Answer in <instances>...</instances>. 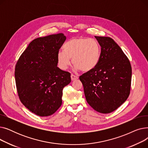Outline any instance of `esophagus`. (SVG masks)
<instances>
[{"label":"esophagus","instance_id":"obj_1","mask_svg":"<svg viewBox=\"0 0 148 148\" xmlns=\"http://www.w3.org/2000/svg\"><path fill=\"white\" fill-rule=\"evenodd\" d=\"M71 80L72 81H74V80H77V79H79V77L78 76H77V75H74V74H71Z\"/></svg>","mask_w":148,"mask_h":148}]
</instances>
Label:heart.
Instances as JSON below:
<instances>
[{
  "mask_svg": "<svg viewBox=\"0 0 148 148\" xmlns=\"http://www.w3.org/2000/svg\"><path fill=\"white\" fill-rule=\"evenodd\" d=\"M101 56V47L93 38L77 37L71 39L64 45V51L57 54L58 66L65 70L71 64L82 71H91L98 64Z\"/></svg>",
  "mask_w": 148,
  "mask_h": 148,
  "instance_id": "1",
  "label": "heart"
}]
</instances>
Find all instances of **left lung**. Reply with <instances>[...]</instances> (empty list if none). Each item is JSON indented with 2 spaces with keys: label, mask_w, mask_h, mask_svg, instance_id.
Returning <instances> with one entry per match:
<instances>
[{
  "label": "left lung",
  "mask_w": 148,
  "mask_h": 148,
  "mask_svg": "<svg viewBox=\"0 0 148 148\" xmlns=\"http://www.w3.org/2000/svg\"><path fill=\"white\" fill-rule=\"evenodd\" d=\"M95 37L101 50L99 62L79 79L88 103L98 112L109 113L119 107L130 95L131 66L112 38Z\"/></svg>",
  "instance_id": "8db88e82"
}]
</instances>
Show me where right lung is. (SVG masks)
<instances>
[{
  "label": "right lung",
  "mask_w": 148,
  "mask_h": 148,
  "mask_svg": "<svg viewBox=\"0 0 148 148\" xmlns=\"http://www.w3.org/2000/svg\"><path fill=\"white\" fill-rule=\"evenodd\" d=\"M65 40L62 33L35 39L15 65L19 98L38 116H50L58 110L62 103V90L71 82V74L57 66V54Z\"/></svg>",
  "instance_id": "obj_1"
}]
</instances>
